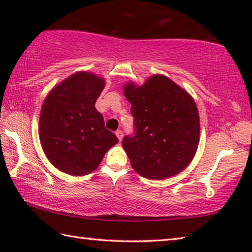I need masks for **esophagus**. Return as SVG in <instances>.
Instances as JSON below:
<instances>
[{
  "label": "esophagus",
  "mask_w": 252,
  "mask_h": 252,
  "mask_svg": "<svg viewBox=\"0 0 252 252\" xmlns=\"http://www.w3.org/2000/svg\"><path fill=\"white\" fill-rule=\"evenodd\" d=\"M116 134H117V136H118V139L121 141L122 138H123V132H122V130H118V131L116 132Z\"/></svg>",
  "instance_id": "obj_1"
}]
</instances>
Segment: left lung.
<instances>
[{"label":"left lung","instance_id":"8db88e82","mask_svg":"<svg viewBox=\"0 0 252 252\" xmlns=\"http://www.w3.org/2000/svg\"><path fill=\"white\" fill-rule=\"evenodd\" d=\"M134 132L122 140L131 165L140 176L161 180L187 168L198 149V109L188 92L164 75L141 87L127 83Z\"/></svg>","mask_w":252,"mask_h":252}]
</instances>
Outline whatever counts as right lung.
<instances>
[{
  "instance_id": "obj_1",
  "label": "right lung",
  "mask_w": 252,
  "mask_h": 252,
  "mask_svg": "<svg viewBox=\"0 0 252 252\" xmlns=\"http://www.w3.org/2000/svg\"><path fill=\"white\" fill-rule=\"evenodd\" d=\"M103 88V79L79 72L55 87L44 100L41 144L51 163L63 172L72 176L92 172L119 141L95 109Z\"/></svg>"
}]
</instances>
